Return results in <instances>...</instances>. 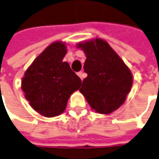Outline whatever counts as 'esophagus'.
Instances as JSON below:
<instances>
[{"label": "esophagus", "instance_id": "1", "mask_svg": "<svg viewBox=\"0 0 159 159\" xmlns=\"http://www.w3.org/2000/svg\"><path fill=\"white\" fill-rule=\"evenodd\" d=\"M77 75H78V76L81 78V80L84 79V72H78Z\"/></svg>", "mask_w": 159, "mask_h": 159}]
</instances>
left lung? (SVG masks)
<instances>
[{"label": "left lung", "mask_w": 159, "mask_h": 159, "mask_svg": "<svg viewBox=\"0 0 159 159\" xmlns=\"http://www.w3.org/2000/svg\"><path fill=\"white\" fill-rule=\"evenodd\" d=\"M86 60L80 92L96 112L109 114L121 107L133 84V75L105 39L93 38L76 44Z\"/></svg>", "instance_id": "1"}]
</instances>
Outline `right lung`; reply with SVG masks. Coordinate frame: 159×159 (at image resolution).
<instances>
[{
    "instance_id": "right-lung-1",
    "label": "right lung",
    "mask_w": 159,
    "mask_h": 159,
    "mask_svg": "<svg viewBox=\"0 0 159 159\" xmlns=\"http://www.w3.org/2000/svg\"><path fill=\"white\" fill-rule=\"evenodd\" d=\"M67 45L63 41L50 44L25 70L21 88L33 110L52 118L61 114L69 97L79 90L82 82L63 58Z\"/></svg>"
}]
</instances>
